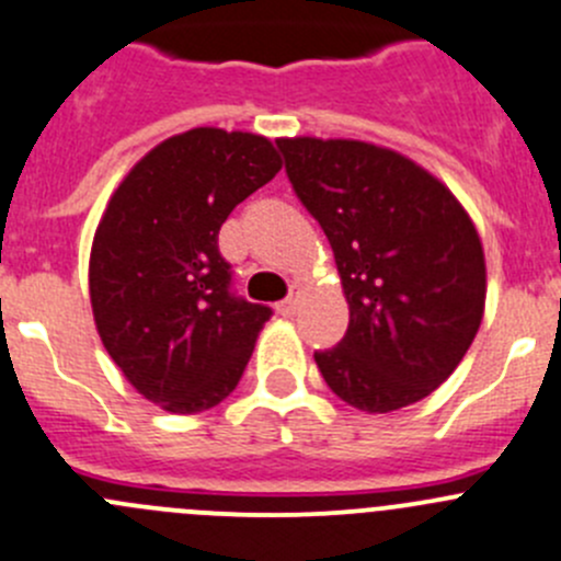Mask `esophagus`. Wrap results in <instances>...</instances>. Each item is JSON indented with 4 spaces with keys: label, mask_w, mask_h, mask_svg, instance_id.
<instances>
[{
    "label": "esophagus",
    "mask_w": 561,
    "mask_h": 561,
    "mask_svg": "<svg viewBox=\"0 0 561 561\" xmlns=\"http://www.w3.org/2000/svg\"><path fill=\"white\" fill-rule=\"evenodd\" d=\"M296 309H298V296H287L285 301L276 304V312L285 314V318H293V314H296Z\"/></svg>",
    "instance_id": "1"
}]
</instances>
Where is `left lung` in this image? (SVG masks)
Returning a JSON list of instances; mask_svg holds the SVG:
<instances>
[{"mask_svg": "<svg viewBox=\"0 0 561 561\" xmlns=\"http://www.w3.org/2000/svg\"><path fill=\"white\" fill-rule=\"evenodd\" d=\"M334 249L351 323L314 353L340 400L389 413L444 383L485 312V254L455 194L405 156L356 139H276Z\"/></svg>", "mask_w": 561, "mask_h": 561, "instance_id": "obj_1", "label": "left lung"}]
</instances>
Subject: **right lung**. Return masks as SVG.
Masks as SVG:
<instances>
[{
	"label": "right lung",
	"mask_w": 561,
	"mask_h": 561,
	"mask_svg": "<svg viewBox=\"0 0 561 561\" xmlns=\"http://www.w3.org/2000/svg\"><path fill=\"white\" fill-rule=\"evenodd\" d=\"M279 170L265 136L192 128L108 199L90 252L92 314L130 386L164 411L219 405L252 358L271 309L232 293L219 230Z\"/></svg>",
	"instance_id": "add662e5"
}]
</instances>
